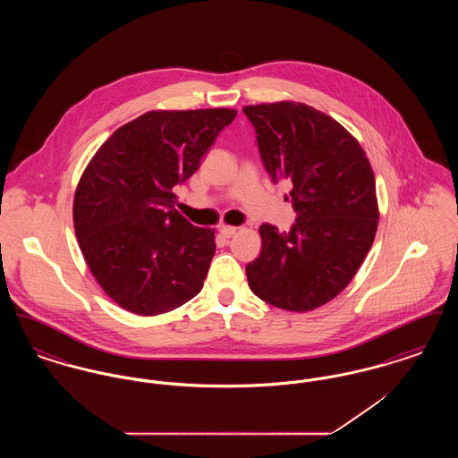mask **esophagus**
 <instances>
[{"label":"esophagus","instance_id":"obj_1","mask_svg":"<svg viewBox=\"0 0 458 458\" xmlns=\"http://www.w3.org/2000/svg\"><path fill=\"white\" fill-rule=\"evenodd\" d=\"M219 233H221L225 239H230V237H233V235L237 233V228H235V226H221V228H219Z\"/></svg>","mask_w":458,"mask_h":458}]
</instances>
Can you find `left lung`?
I'll return each mask as SVG.
<instances>
[{
  "label": "left lung",
  "instance_id": "left-lung-1",
  "mask_svg": "<svg viewBox=\"0 0 458 458\" xmlns=\"http://www.w3.org/2000/svg\"><path fill=\"white\" fill-rule=\"evenodd\" d=\"M262 165L286 182L297 219L264 223L261 254L247 264L250 290L267 304L305 312L335 299L360 267L377 228L376 182L364 149L336 120L304 103L245 106Z\"/></svg>",
  "mask_w": 458,
  "mask_h": 458
}]
</instances>
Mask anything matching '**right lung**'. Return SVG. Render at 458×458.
<instances>
[{"label":"right lung","mask_w":458,"mask_h":458,"mask_svg":"<svg viewBox=\"0 0 458 458\" xmlns=\"http://www.w3.org/2000/svg\"><path fill=\"white\" fill-rule=\"evenodd\" d=\"M235 109L148 111L98 149L73 199V225L90 273L109 297L156 316L200 292L215 230L174 209V189L196 174Z\"/></svg>","instance_id":"add662e5"}]
</instances>
